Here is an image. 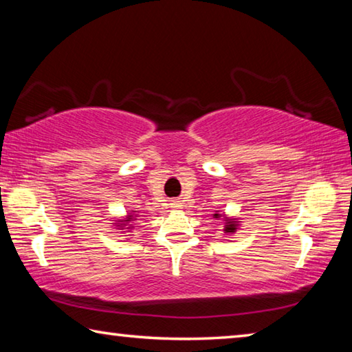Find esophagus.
Wrapping results in <instances>:
<instances>
[{"label": "esophagus", "instance_id": "1", "mask_svg": "<svg viewBox=\"0 0 352 352\" xmlns=\"http://www.w3.org/2000/svg\"><path fill=\"white\" fill-rule=\"evenodd\" d=\"M172 208H174V210H178V208H180V204H178V201H174V204H172Z\"/></svg>", "mask_w": 352, "mask_h": 352}]
</instances>
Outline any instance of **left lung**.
Segmentation results:
<instances>
[{
	"label": "left lung",
	"instance_id": "obj_1",
	"mask_svg": "<svg viewBox=\"0 0 352 352\" xmlns=\"http://www.w3.org/2000/svg\"><path fill=\"white\" fill-rule=\"evenodd\" d=\"M219 217H223L225 220V233H234L237 226H239V223L236 222V219H228L225 216H220V214H214V219H219Z\"/></svg>",
	"mask_w": 352,
	"mask_h": 352
}]
</instances>
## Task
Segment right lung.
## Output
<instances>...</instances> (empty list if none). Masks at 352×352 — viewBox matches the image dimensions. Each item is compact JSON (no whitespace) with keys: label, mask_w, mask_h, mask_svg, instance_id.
Segmentation results:
<instances>
[{"label":"right lung","mask_w":352,"mask_h":352,"mask_svg":"<svg viewBox=\"0 0 352 352\" xmlns=\"http://www.w3.org/2000/svg\"><path fill=\"white\" fill-rule=\"evenodd\" d=\"M135 217H136V216H133V212H130L126 219L116 220V222H118L116 226H119V228H121V230H132L133 226L130 225V222H133V220H136Z\"/></svg>","instance_id":"obj_1"}]
</instances>
